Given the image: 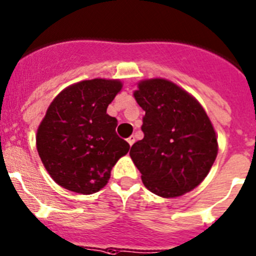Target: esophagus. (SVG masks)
Masks as SVG:
<instances>
[{"instance_id":"34e87169","label":"esophagus","mask_w":256,"mask_h":256,"mask_svg":"<svg viewBox=\"0 0 256 256\" xmlns=\"http://www.w3.org/2000/svg\"><path fill=\"white\" fill-rule=\"evenodd\" d=\"M126 142H128V144H130V146H132V144H134V142H136V138H134V136H130V137L128 138V140H126Z\"/></svg>"}]
</instances>
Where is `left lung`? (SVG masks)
Returning a JSON list of instances; mask_svg holds the SVG:
<instances>
[{
    "label": "left lung",
    "instance_id": "obj_1",
    "mask_svg": "<svg viewBox=\"0 0 256 256\" xmlns=\"http://www.w3.org/2000/svg\"><path fill=\"white\" fill-rule=\"evenodd\" d=\"M146 112L144 140L130 148L144 186L164 198L182 196L207 176L217 156V137L204 109L171 81H142L134 91Z\"/></svg>",
    "mask_w": 256,
    "mask_h": 256
}]
</instances>
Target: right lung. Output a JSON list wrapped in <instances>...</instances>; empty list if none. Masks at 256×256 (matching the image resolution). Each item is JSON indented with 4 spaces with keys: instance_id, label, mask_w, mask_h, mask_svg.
<instances>
[{
    "instance_id": "obj_1",
    "label": "right lung",
    "mask_w": 256,
    "mask_h": 256,
    "mask_svg": "<svg viewBox=\"0 0 256 256\" xmlns=\"http://www.w3.org/2000/svg\"><path fill=\"white\" fill-rule=\"evenodd\" d=\"M116 80L95 78L64 88L38 128L36 148L44 168L60 186L92 194L106 185L112 168L130 151L116 132L108 105L120 91Z\"/></svg>"
}]
</instances>
